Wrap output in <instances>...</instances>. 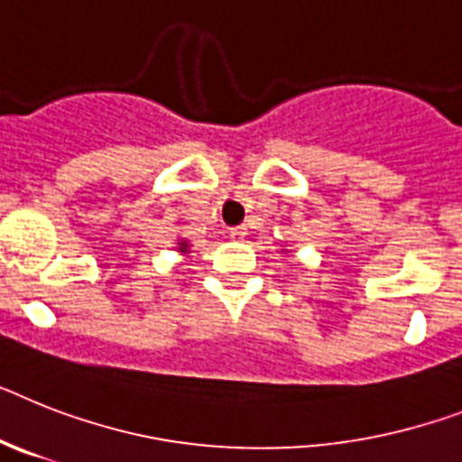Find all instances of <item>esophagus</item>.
<instances>
[{"instance_id": "esophagus-1", "label": "esophagus", "mask_w": 462, "mask_h": 462, "mask_svg": "<svg viewBox=\"0 0 462 462\" xmlns=\"http://www.w3.org/2000/svg\"><path fill=\"white\" fill-rule=\"evenodd\" d=\"M228 236L234 240H243L247 236V228L245 226H234V228H228Z\"/></svg>"}]
</instances>
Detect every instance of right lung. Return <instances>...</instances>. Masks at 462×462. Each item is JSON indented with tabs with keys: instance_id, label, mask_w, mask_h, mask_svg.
I'll use <instances>...</instances> for the list:
<instances>
[{
	"instance_id": "add662e5",
	"label": "right lung",
	"mask_w": 462,
	"mask_h": 462,
	"mask_svg": "<svg viewBox=\"0 0 462 462\" xmlns=\"http://www.w3.org/2000/svg\"><path fill=\"white\" fill-rule=\"evenodd\" d=\"M181 250H186V245H184V247H181Z\"/></svg>"
}]
</instances>
